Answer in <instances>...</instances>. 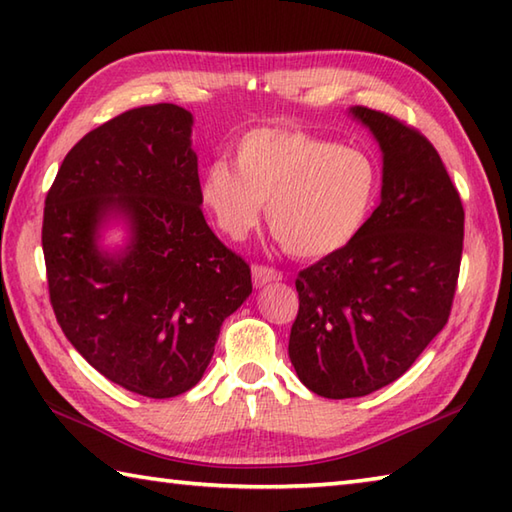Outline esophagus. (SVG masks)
<instances>
[{"instance_id": "1", "label": "esophagus", "mask_w": 512, "mask_h": 512, "mask_svg": "<svg viewBox=\"0 0 512 512\" xmlns=\"http://www.w3.org/2000/svg\"><path fill=\"white\" fill-rule=\"evenodd\" d=\"M282 279V273L275 268H268V266H253V284L255 286H266L270 282H279Z\"/></svg>"}]
</instances>
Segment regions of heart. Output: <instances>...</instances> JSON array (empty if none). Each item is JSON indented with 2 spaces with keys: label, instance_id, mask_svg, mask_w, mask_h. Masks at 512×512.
<instances>
[{
  "label": "heart",
  "instance_id": "heart-1",
  "mask_svg": "<svg viewBox=\"0 0 512 512\" xmlns=\"http://www.w3.org/2000/svg\"><path fill=\"white\" fill-rule=\"evenodd\" d=\"M235 165L215 159L199 184L217 228L242 242L268 202V226L297 259H322L353 244L382 188L373 155L302 128L250 130L235 146Z\"/></svg>",
  "mask_w": 512,
  "mask_h": 512
}]
</instances>
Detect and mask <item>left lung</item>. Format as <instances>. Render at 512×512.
Masks as SVG:
<instances>
[{
    "label": "left lung",
    "mask_w": 512,
    "mask_h": 512,
    "mask_svg": "<svg viewBox=\"0 0 512 512\" xmlns=\"http://www.w3.org/2000/svg\"><path fill=\"white\" fill-rule=\"evenodd\" d=\"M384 155L382 202L353 244L299 270L288 357L328 399L395 382L448 322L464 248V206L442 157L397 117L350 108Z\"/></svg>",
    "instance_id": "left-lung-1"
}]
</instances>
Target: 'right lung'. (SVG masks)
<instances>
[{"label": "right lung", "mask_w": 512, "mask_h": 512, "mask_svg": "<svg viewBox=\"0 0 512 512\" xmlns=\"http://www.w3.org/2000/svg\"><path fill=\"white\" fill-rule=\"evenodd\" d=\"M193 115L139 106L70 148L44 206L50 306L68 342L110 382L150 399L202 379L224 319L253 293L250 268L208 228ZM122 216L119 254L98 228Z\"/></svg>", "instance_id": "obj_1"}]
</instances>
